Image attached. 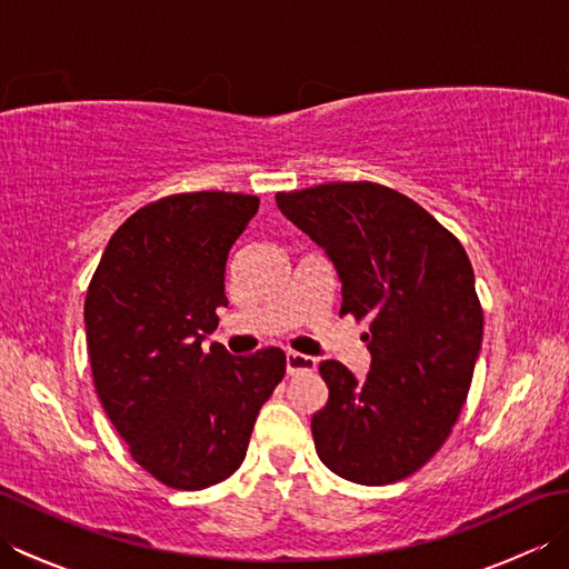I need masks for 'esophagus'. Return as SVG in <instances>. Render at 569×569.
Wrapping results in <instances>:
<instances>
[{"instance_id": "1", "label": "esophagus", "mask_w": 569, "mask_h": 569, "mask_svg": "<svg viewBox=\"0 0 569 569\" xmlns=\"http://www.w3.org/2000/svg\"><path fill=\"white\" fill-rule=\"evenodd\" d=\"M318 367V359L316 357H308V355H300V352H288L286 355V369L288 373H303V371H316Z\"/></svg>"}]
</instances>
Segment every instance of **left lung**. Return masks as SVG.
Listing matches in <instances>:
<instances>
[{"label":"left lung","mask_w":569,"mask_h":569,"mask_svg":"<svg viewBox=\"0 0 569 569\" xmlns=\"http://www.w3.org/2000/svg\"><path fill=\"white\" fill-rule=\"evenodd\" d=\"M276 204L335 263L340 316L371 320L365 379L320 361L330 398L310 420L318 457L357 485L401 481L440 450L471 386L485 312L467 251L418 202L369 180L276 192Z\"/></svg>","instance_id":"obj_1"}]
</instances>
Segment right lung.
Returning a JSON list of instances; mask_svg holds the SVG:
<instances>
[{"instance_id": "1", "label": "right lung", "mask_w": 569, "mask_h": 569, "mask_svg": "<svg viewBox=\"0 0 569 569\" xmlns=\"http://www.w3.org/2000/svg\"><path fill=\"white\" fill-rule=\"evenodd\" d=\"M257 196L180 192L112 234L88 298V355L107 418L161 485L208 489L244 462L253 422L286 373L283 349H202L227 308L224 269Z\"/></svg>"}]
</instances>
